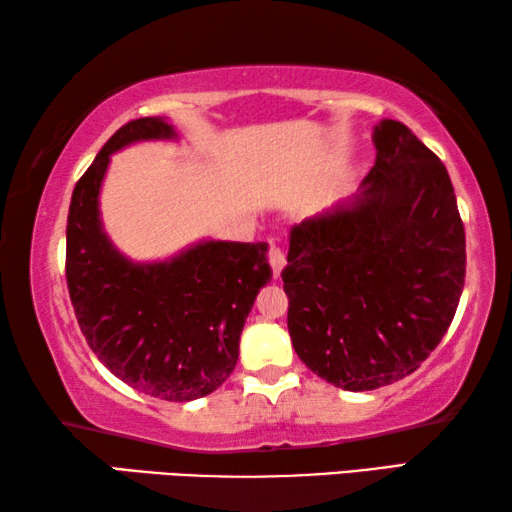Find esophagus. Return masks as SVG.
<instances>
[{"label": "esophagus", "instance_id": "obj_1", "mask_svg": "<svg viewBox=\"0 0 512 512\" xmlns=\"http://www.w3.org/2000/svg\"><path fill=\"white\" fill-rule=\"evenodd\" d=\"M268 264H271V268H273V275H275V277L280 275V271L284 268V264H287V259H284V253H282V248H280V246L271 244V248H268Z\"/></svg>", "mask_w": 512, "mask_h": 512}]
</instances>
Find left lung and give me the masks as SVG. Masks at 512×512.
<instances>
[{"label":"left lung","mask_w":512,"mask_h":512,"mask_svg":"<svg viewBox=\"0 0 512 512\" xmlns=\"http://www.w3.org/2000/svg\"><path fill=\"white\" fill-rule=\"evenodd\" d=\"M372 140L363 192L293 225L282 271L293 348L343 391L418 370L465 284V228L445 164L402 121H379Z\"/></svg>","instance_id":"8db88e82"}]
</instances>
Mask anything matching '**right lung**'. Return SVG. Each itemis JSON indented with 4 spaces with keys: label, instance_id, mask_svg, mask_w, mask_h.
Returning <instances> with one entry per match:
<instances>
[{
    "label": "right lung",
    "instance_id": "1",
    "mask_svg": "<svg viewBox=\"0 0 512 512\" xmlns=\"http://www.w3.org/2000/svg\"><path fill=\"white\" fill-rule=\"evenodd\" d=\"M162 137L176 131L160 117L128 121L79 178L67 214L65 275L81 332L103 366L135 391L189 402L235 370L246 316L273 273L264 241H203L158 264H133L112 248L99 221L110 153Z\"/></svg>",
    "mask_w": 512,
    "mask_h": 512
}]
</instances>
